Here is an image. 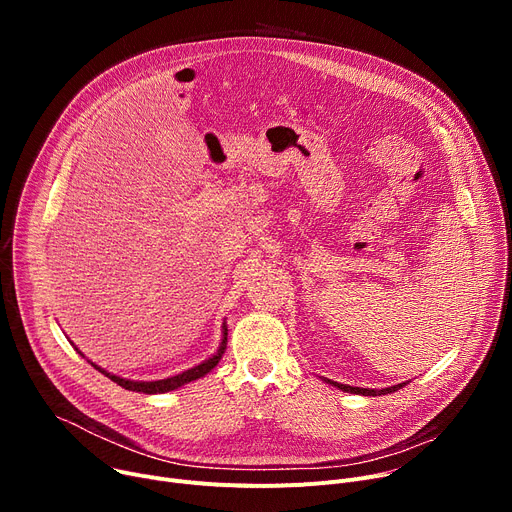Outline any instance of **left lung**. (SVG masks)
Here are the masks:
<instances>
[{
    "label": "left lung",
    "instance_id": "left-lung-1",
    "mask_svg": "<svg viewBox=\"0 0 512 512\" xmlns=\"http://www.w3.org/2000/svg\"><path fill=\"white\" fill-rule=\"evenodd\" d=\"M330 382V380H328ZM334 384L336 388L344 390V392H353V394H363V396H382V394H390V392H396L398 388H402L405 384H398V386H392V388H384V390H369V388H353V386H346V384H338V382H330Z\"/></svg>",
    "mask_w": 512,
    "mask_h": 512
}]
</instances>
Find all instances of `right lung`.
Instances as JSON below:
<instances>
[{"instance_id": "obj_1", "label": "right lung", "mask_w": 512, "mask_h": 512, "mask_svg": "<svg viewBox=\"0 0 512 512\" xmlns=\"http://www.w3.org/2000/svg\"><path fill=\"white\" fill-rule=\"evenodd\" d=\"M224 346H226V326H224V340H222L220 351L215 353L211 359L203 361L201 365H197V367H193V369H188V371H184V373H180V375H174V378H168V380H157V382H130V380H122V378H118V375H112V373H107L105 369L97 367L95 363H91V365H93L97 371H101L103 375H107V378H110L112 382H116L118 386H122L124 390L143 392V394H157V392H170V390H176V388H180V386H184V384H188V382H193V380L203 378V375H205V373H209L215 365H218V361L222 359V355H224Z\"/></svg>"}]
</instances>
